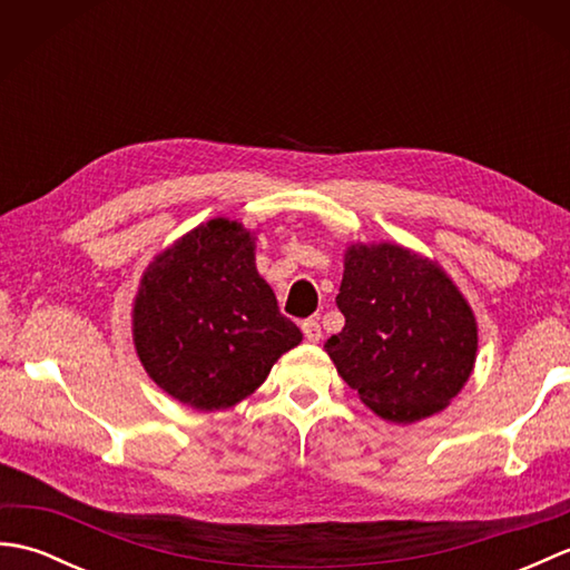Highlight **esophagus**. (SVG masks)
<instances>
[{
    "label": "esophagus",
    "instance_id": "34e87169",
    "mask_svg": "<svg viewBox=\"0 0 570 570\" xmlns=\"http://www.w3.org/2000/svg\"><path fill=\"white\" fill-rule=\"evenodd\" d=\"M301 331H304V335H306V341L308 343H318L321 341V325H318V321H313V318H308V321H304L301 323Z\"/></svg>",
    "mask_w": 570,
    "mask_h": 570
}]
</instances>
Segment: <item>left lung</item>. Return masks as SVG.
Instances as JSON below:
<instances>
[{
    "mask_svg": "<svg viewBox=\"0 0 570 570\" xmlns=\"http://www.w3.org/2000/svg\"><path fill=\"white\" fill-rule=\"evenodd\" d=\"M335 304L345 328L325 341V353L374 414L414 423L463 390L478 323L433 259L390 242L350 245Z\"/></svg>",
    "mask_w": 570,
    "mask_h": 570,
    "instance_id": "1",
    "label": "left lung"
}]
</instances>
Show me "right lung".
<instances>
[{
  "instance_id": "add662e5",
  "label": "right lung",
  "mask_w": 570,
  "mask_h": 570,
  "mask_svg": "<svg viewBox=\"0 0 570 570\" xmlns=\"http://www.w3.org/2000/svg\"><path fill=\"white\" fill-rule=\"evenodd\" d=\"M131 333L149 377L198 411L242 402L304 337L254 266V235L227 217L198 225L154 257Z\"/></svg>"
}]
</instances>
